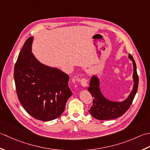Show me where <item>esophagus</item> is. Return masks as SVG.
<instances>
[{
  "mask_svg": "<svg viewBox=\"0 0 150 150\" xmlns=\"http://www.w3.org/2000/svg\"><path fill=\"white\" fill-rule=\"evenodd\" d=\"M80 83L83 87H87L88 85V80L86 78H82L80 80Z\"/></svg>",
  "mask_w": 150,
  "mask_h": 150,
  "instance_id": "1",
  "label": "esophagus"
}]
</instances>
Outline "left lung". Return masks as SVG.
<instances>
[{
    "instance_id": "1",
    "label": "left lung",
    "mask_w": 150,
    "mask_h": 150,
    "mask_svg": "<svg viewBox=\"0 0 150 150\" xmlns=\"http://www.w3.org/2000/svg\"><path fill=\"white\" fill-rule=\"evenodd\" d=\"M129 58L133 62V90L127 98L122 102H111L102 95L100 89L99 79L96 76L91 78L89 87L87 90L93 98V105L88 110L90 114L94 118L100 120H111L121 117L126 112L133 102L137 93L139 85V76L137 72V66L133 56L129 54Z\"/></svg>"
}]
</instances>
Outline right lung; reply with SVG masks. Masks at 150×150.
Instances as JSON below:
<instances>
[{
	"mask_svg": "<svg viewBox=\"0 0 150 150\" xmlns=\"http://www.w3.org/2000/svg\"><path fill=\"white\" fill-rule=\"evenodd\" d=\"M33 37L26 39L14 67V80L19 102L38 120L50 121L65 109L72 92L69 76L59 69L40 63L32 53Z\"/></svg>",
	"mask_w": 150,
	"mask_h": 150,
	"instance_id": "right-lung-1",
	"label": "right lung"
}]
</instances>
